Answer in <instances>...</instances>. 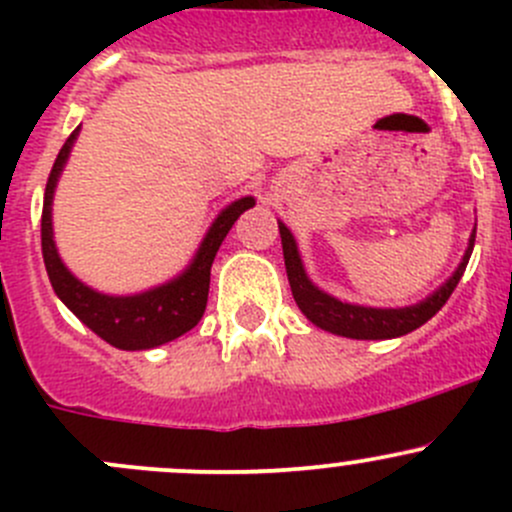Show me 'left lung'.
<instances>
[{
    "instance_id": "1",
    "label": "left lung",
    "mask_w": 512,
    "mask_h": 512,
    "mask_svg": "<svg viewBox=\"0 0 512 512\" xmlns=\"http://www.w3.org/2000/svg\"><path fill=\"white\" fill-rule=\"evenodd\" d=\"M277 225H280L282 252H285L287 280L289 287H292V297L294 302H297V307L302 309V314L314 324V327L347 339H396L414 332L421 324H426L428 319L448 302L453 289L461 282L468 260H471L473 242H476V227H473L471 237H468V247L466 252H463V260L458 262L456 272H453L436 292L428 294V297L421 299L418 304L396 309L366 307V304L342 302V299H337L334 294L324 292L322 287L314 285V282L309 280L307 270H304L302 255H299V247L292 230H289L282 220H277Z\"/></svg>"
}]
</instances>
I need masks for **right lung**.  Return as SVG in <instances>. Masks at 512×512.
<instances>
[{
	"instance_id": "obj_1",
	"label": "right lung",
	"mask_w": 512,
	"mask_h": 512,
	"mask_svg": "<svg viewBox=\"0 0 512 512\" xmlns=\"http://www.w3.org/2000/svg\"><path fill=\"white\" fill-rule=\"evenodd\" d=\"M81 126L66 138L59 156L54 160L49 180L44 190V210H41V255H44L46 272H49L51 287L56 297L91 329L103 342L123 352H143L168 344L183 337L185 332L200 322L208 304L210 289V267L220 245L245 210L255 205L252 195L232 200L218 213L213 225L208 227L205 237L200 240L193 260L188 262L180 275L163 285L146 289L138 294H103L98 289L81 282L61 260L54 242V223H51V208H54V193L64 173L66 160L71 156Z\"/></svg>"
}]
</instances>
